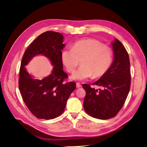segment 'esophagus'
<instances>
[{
	"label": "esophagus",
	"instance_id": "esophagus-1",
	"mask_svg": "<svg viewBox=\"0 0 147 147\" xmlns=\"http://www.w3.org/2000/svg\"><path fill=\"white\" fill-rule=\"evenodd\" d=\"M76 86H77V88H80V87H82V85L80 84L79 83H76Z\"/></svg>",
	"mask_w": 147,
	"mask_h": 147
}]
</instances>
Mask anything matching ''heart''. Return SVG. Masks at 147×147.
Wrapping results in <instances>:
<instances>
[{
    "mask_svg": "<svg viewBox=\"0 0 147 147\" xmlns=\"http://www.w3.org/2000/svg\"><path fill=\"white\" fill-rule=\"evenodd\" d=\"M61 59L69 72H73L81 60L82 65L71 77L83 80L92 76L95 78L103 76L112 65L113 53L101 42L88 38L75 42L72 48L64 49Z\"/></svg>",
    "mask_w": 147,
    "mask_h": 147,
    "instance_id": "1",
    "label": "heart"
}]
</instances>
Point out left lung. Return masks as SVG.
Segmentation results:
<instances>
[{"instance_id":"obj_1","label":"left lung","mask_w":147,"mask_h":147,"mask_svg":"<svg viewBox=\"0 0 147 147\" xmlns=\"http://www.w3.org/2000/svg\"><path fill=\"white\" fill-rule=\"evenodd\" d=\"M114 59L109 70L92 83L101 88L96 90L83 84L86 91L83 107L92 117L107 119L116 116L126 101L131 86L130 61L121 42L115 39L112 44Z\"/></svg>"}]
</instances>
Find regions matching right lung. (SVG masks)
Returning a JSON list of instances; mask_svg holds the SVG:
<instances>
[{"instance_id": "obj_1", "label": "right lung", "mask_w": 147, "mask_h": 147, "mask_svg": "<svg viewBox=\"0 0 147 147\" xmlns=\"http://www.w3.org/2000/svg\"><path fill=\"white\" fill-rule=\"evenodd\" d=\"M63 40V35L59 32H43L26 49L21 60L20 91L28 109L39 119L59 117L64 111L70 94L76 88L75 82H64L68 75L63 70L61 59V50L65 47ZM38 54L48 57L53 65L52 74L42 80L34 79L25 68L32 57Z\"/></svg>"}]
</instances>
